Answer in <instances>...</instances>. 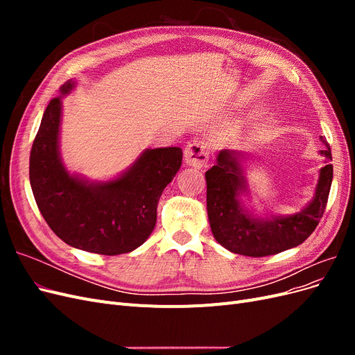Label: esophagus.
<instances>
[{
	"mask_svg": "<svg viewBox=\"0 0 355 355\" xmlns=\"http://www.w3.org/2000/svg\"><path fill=\"white\" fill-rule=\"evenodd\" d=\"M210 145L206 141H196L185 148V163L191 167L201 168L209 161Z\"/></svg>",
	"mask_w": 355,
	"mask_h": 355,
	"instance_id": "esophagus-1",
	"label": "esophagus"
}]
</instances>
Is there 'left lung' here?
<instances>
[{
  "instance_id": "1",
  "label": "left lung",
  "mask_w": 355,
  "mask_h": 355,
  "mask_svg": "<svg viewBox=\"0 0 355 355\" xmlns=\"http://www.w3.org/2000/svg\"><path fill=\"white\" fill-rule=\"evenodd\" d=\"M324 149L320 154L331 159L330 146L323 136ZM249 155L231 149H222L216 164L206 171L207 214L213 237L232 253L262 257L277 254L302 244L326 210L333 179V166L320 168L315 194L306 206L293 214L268 218L256 216L243 202L249 194L244 163Z\"/></svg>"
}]
</instances>
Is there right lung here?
I'll return each mask as SVG.
<instances>
[{
    "mask_svg": "<svg viewBox=\"0 0 355 355\" xmlns=\"http://www.w3.org/2000/svg\"><path fill=\"white\" fill-rule=\"evenodd\" d=\"M69 80L42 115L29 157V180L47 225L67 244L106 256L142 245L155 228L158 200L182 164L178 146L146 149L120 176L90 182L71 175L59 151L62 98Z\"/></svg>",
    "mask_w": 355,
    "mask_h": 355,
    "instance_id": "add662e5",
    "label": "right lung"
}]
</instances>
